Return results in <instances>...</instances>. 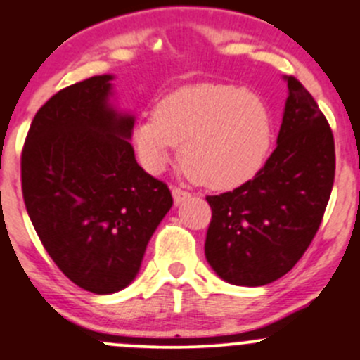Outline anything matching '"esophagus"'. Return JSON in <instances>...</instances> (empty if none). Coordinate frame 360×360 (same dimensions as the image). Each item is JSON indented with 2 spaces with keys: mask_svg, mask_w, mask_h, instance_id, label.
<instances>
[{
  "mask_svg": "<svg viewBox=\"0 0 360 360\" xmlns=\"http://www.w3.org/2000/svg\"><path fill=\"white\" fill-rule=\"evenodd\" d=\"M172 197H174V202L181 204V202H184L186 199H190L191 193L188 190H184V188L172 186Z\"/></svg>",
  "mask_w": 360,
  "mask_h": 360,
  "instance_id": "esophagus-1",
  "label": "esophagus"
}]
</instances>
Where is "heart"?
Instances as JSON below:
<instances>
[{
    "instance_id": "heart-1",
    "label": "heart",
    "mask_w": 360,
    "mask_h": 360,
    "mask_svg": "<svg viewBox=\"0 0 360 360\" xmlns=\"http://www.w3.org/2000/svg\"><path fill=\"white\" fill-rule=\"evenodd\" d=\"M274 142L268 104L245 86L204 83L179 89L133 129L149 170L169 163L181 143V165L195 183L214 190L243 184L266 163Z\"/></svg>"
}]
</instances>
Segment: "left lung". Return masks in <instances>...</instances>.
I'll return each mask as SVG.
<instances>
[{"label": "left lung", "mask_w": 360, "mask_h": 360, "mask_svg": "<svg viewBox=\"0 0 360 360\" xmlns=\"http://www.w3.org/2000/svg\"><path fill=\"white\" fill-rule=\"evenodd\" d=\"M290 96L277 147L263 169L233 191L207 195L206 259L236 286L286 275L316 236L334 186V134L316 101L288 76Z\"/></svg>", "instance_id": "obj_1"}]
</instances>
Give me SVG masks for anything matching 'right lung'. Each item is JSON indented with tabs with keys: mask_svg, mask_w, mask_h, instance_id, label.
<instances>
[{
	"mask_svg": "<svg viewBox=\"0 0 360 360\" xmlns=\"http://www.w3.org/2000/svg\"><path fill=\"white\" fill-rule=\"evenodd\" d=\"M112 79L94 76L55 94L33 117L21 154L22 199L44 248L67 278L97 295L136 277L174 202L134 160V119L108 104Z\"/></svg>",
	"mask_w": 360,
	"mask_h": 360,
	"instance_id": "right-lung-1",
	"label": "right lung"
}]
</instances>
